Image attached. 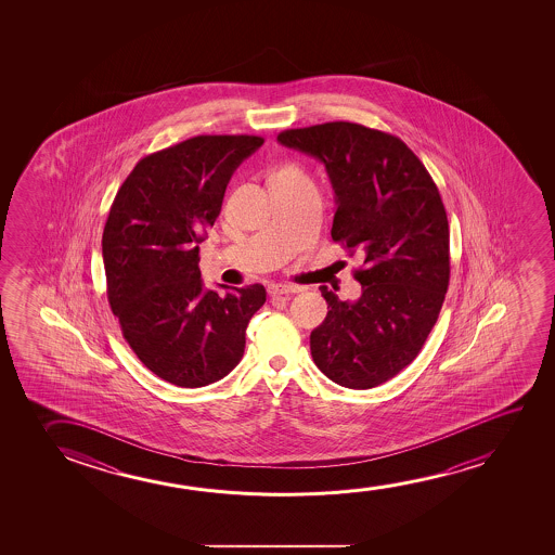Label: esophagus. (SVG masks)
I'll use <instances>...</instances> for the list:
<instances>
[{"label":"esophagus","mask_w":555,"mask_h":555,"mask_svg":"<svg viewBox=\"0 0 555 555\" xmlns=\"http://www.w3.org/2000/svg\"><path fill=\"white\" fill-rule=\"evenodd\" d=\"M269 296H286V294H296L299 292V286H292V284H269Z\"/></svg>","instance_id":"obj_1"}]
</instances>
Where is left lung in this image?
Wrapping results in <instances>:
<instances>
[{
	"label": "left lung",
	"mask_w": 555,
	"mask_h": 555,
	"mask_svg": "<svg viewBox=\"0 0 555 555\" xmlns=\"http://www.w3.org/2000/svg\"><path fill=\"white\" fill-rule=\"evenodd\" d=\"M276 140L324 163L337 205L332 238L364 259L357 301L320 288L330 311L311 332L312 360L341 387H377L417 358L446 299L440 191L400 138L358 122L284 130Z\"/></svg>",
	"instance_id": "1"
}]
</instances>
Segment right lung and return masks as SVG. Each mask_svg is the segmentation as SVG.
<instances>
[{"label":"right lung","instance_id":"obj_1","mask_svg":"<svg viewBox=\"0 0 555 555\" xmlns=\"http://www.w3.org/2000/svg\"><path fill=\"white\" fill-rule=\"evenodd\" d=\"M261 137H195L137 163L102 235L107 301L140 362L176 387L223 379L244 354L266 288L205 289L198 244Z\"/></svg>","mask_w":555,"mask_h":555}]
</instances>
